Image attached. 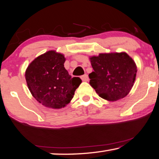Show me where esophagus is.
Returning a JSON list of instances; mask_svg holds the SVG:
<instances>
[{"instance_id":"1","label":"esophagus","mask_w":159,"mask_h":159,"mask_svg":"<svg viewBox=\"0 0 159 159\" xmlns=\"http://www.w3.org/2000/svg\"><path fill=\"white\" fill-rule=\"evenodd\" d=\"M81 79H82V81H84V82H87V81H88V80H89L88 75H84L81 76Z\"/></svg>"}]
</instances>
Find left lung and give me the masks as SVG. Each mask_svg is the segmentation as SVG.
Masks as SVG:
<instances>
[{
	"label": "left lung",
	"instance_id": "left-lung-1",
	"mask_svg": "<svg viewBox=\"0 0 159 159\" xmlns=\"http://www.w3.org/2000/svg\"><path fill=\"white\" fill-rule=\"evenodd\" d=\"M94 72L89 84L100 98L116 101L129 93L136 77L135 61L125 52L100 54L90 58Z\"/></svg>",
	"mask_w": 159,
	"mask_h": 159
}]
</instances>
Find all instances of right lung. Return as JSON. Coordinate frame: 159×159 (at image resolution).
<instances>
[{"label": "right lung", "instance_id": "add662e5", "mask_svg": "<svg viewBox=\"0 0 159 159\" xmlns=\"http://www.w3.org/2000/svg\"><path fill=\"white\" fill-rule=\"evenodd\" d=\"M63 54L49 51L36 58L26 71V80L34 98L44 106L59 109L70 102L81 84L64 66Z\"/></svg>", "mask_w": 159, "mask_h": 159}]
</instances>
